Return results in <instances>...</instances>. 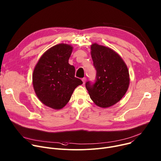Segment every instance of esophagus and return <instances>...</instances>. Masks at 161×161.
Returning a JSON list of instances; mask_svg holds the SVG:
<instances>
[{
	"label": "esophagus",
	"mask_w": 161,
	"mask_h": 161,
	"mask_svg": "<svg viewBox=\"0 0 161 161\" xmlns=\"http://www.w3.org/2000/svg\"><path fill=\"white\" fill-rule=\"evenodd\" d=\"M82 82H83V84H85V82H86V77H84V78H82Z\"/></svg>",
	"instance_id": "obj_1"
}]
</instances>
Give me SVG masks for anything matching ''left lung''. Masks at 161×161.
Segmentation results:
<instances>
[{"label":"left lung","mask_w":161,"mask_h":161,"mask_svg":"<svg viewBox=\"0 0 161 161\" xmlns=\"http://www.w3.org/2000/svg\"><path fill=\"white\" fill-rule=\"evenodd\" d=\"M91 50L97 70L96 80L94 83L86 82V87L97 105L109 108L126 93L130 82L129 70L121 58L111 48L93 43Z\"/></svg>","instance_id":"8db88e82"}]
</instances>
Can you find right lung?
Returning a JSON list of instances; mask_svg holds the SVG:
<instances>
[{"mask_svg": "<svg viewBox=\"0 0 161 161\" xmlns=\"http://www.w3.org/2000/svg\"><path fill=\"white\" fill-rule=\"evenodd\" d=\"M72 50L71 45L64 43L51 47L42 56L33 71L36 95L53 109L64 108L75 89L82 84L75 77V67L68 63Z\"/></svg>", "mask_w": 161, "mask_h": 161, "instance_id": "add662e5", "label": "right lung"}]
</instances>
